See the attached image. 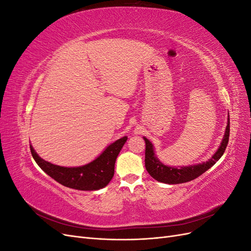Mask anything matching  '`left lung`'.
<instances>
[{
    "instance_id": "left-lung-1",
    "label": "left lung",
    "mask_w": 251,
    "mask_h": 251,
    "mask_svg": "<svg viewBox=\"0 0 251 251\" xmlns=\"http://www.w3.org/2000/svg\"><path fill=\"white\" fill-rule=\"evenodd\" d=\"M229 126H229V117H228L225 135H224L221 146H220V148L218 149L217 153L211 157L210 160L201 164L186 166V168H180V169L170 168V166H166L159 161L154 154V149H153V146H151V143L144 137V141H146V169L148 173L157 181H160V182H163V183H168V184L184 183V182H188L198 178L203 173H205L208 169H210L211 166L214 165L224 154L229 140V131H230Z\"/></svg>"
}]
</instances>
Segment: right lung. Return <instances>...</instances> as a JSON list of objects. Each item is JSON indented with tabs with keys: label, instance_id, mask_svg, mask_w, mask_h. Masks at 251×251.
I'll list each match as a JSON object with an SVG mask.
<instances>
[{
	"label": "right lung",
	"instance_id": "obj_1",
	"mask_svg": "<svg viewBox=\"0 0 251 251\" xmlns=\"http://www.w3.org/2000/svg\"><path fill=\"white\" fill-rule=\"evenodd\" d=\"M126 137L116 140L91 163L79 168H63L43 160L30 146L32 157L40 168L64 186L79 191H96L107 185L114 176L116 158L126 141Z\"/></svg>",
	"mask_w": 251,
	"mask_h": 251
}]
</instances>
